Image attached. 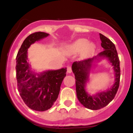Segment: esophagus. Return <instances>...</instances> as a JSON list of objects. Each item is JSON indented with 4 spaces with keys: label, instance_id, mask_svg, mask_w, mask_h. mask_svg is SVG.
Returning <instances> with one entry per match:
<instances>
[{
    "label": "esophagus",
    "instance_id": "1",
    "mask_svg": "<svg viewBox=\"0 0 133 133\" xmlns=\"http://www.w3.org/2000/svg\"><path fill=\"white\" fill-rule=\"evenodd\" d=\"M67 72L68 73H71L72 72V68L71 67H68V69H67Z\"/></svg>",
    "mask_w": 133,
    "mask_h": 133
}]
</instances>
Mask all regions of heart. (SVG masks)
I'll return each instance as SVG.
<instances>
[{
  "label": "heart",
  "instance_id": "obj_1",
  "mask_svg": "<svg viewBox=\"0 0 133 133\" xmlns=\"http://www.w3.org/2000/svg\"><path fill=\"white\" fill-rule=\"evenodd\" d=\"M69 49L73 52H81L84 51V56H89L94 53L95 45L92 43H89L87 39H79L70 45Z\"/></svg>",
  "mask_w": 133,
  "mask_h": 133
}]
</instances>
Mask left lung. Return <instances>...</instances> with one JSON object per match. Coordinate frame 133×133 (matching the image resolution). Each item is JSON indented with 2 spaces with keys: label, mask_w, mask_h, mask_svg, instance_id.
I'll use <instances>...</instances> for the list:
<instances>
[{
  "label": "left lung",
  "mask_w": 133,
  "mask_h": 133,
  "mask_svg": "<svg viewBox=\"0 0 133 133\" xmlns=\"http://www.w3.org/2000/svg\"><path fill=\"white\" fill-rule=\"evenodd\" d=\"M101 46L104 51L96 56L88 59L76 61L72 65V70L76 79V94L78 100L85 108L92 110H97L106 106L115 97L120 81L119 59L115 45L108 38L99 34ZM103 58H107L114 66L115 74V82L111 89L91 96L86 92L85 88L93 62Z\"/></svg>",
  "instance_id": "obj_1"
}]
</instances>
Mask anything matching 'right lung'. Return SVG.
<instances>
[{
    "mask_svg": "<svg viewBox=\"0 0 133 133\" xmlns=\"http://www.w3.org/2000/svg\"><path fill=\"white\" fill-rule=\"evenodd\" d=\"M49 35L42 32L29 35L24 41L16 57L18 91L25 104L37 111H46L52 106L66 76V68L34 73L27 61V49L30 45Z\"/></svg>",
    "mask_w": 133,
    "mask_h": 133,
    "instance_id": "right-lung-1",
    "label": "right lung"
}]
</instances>
